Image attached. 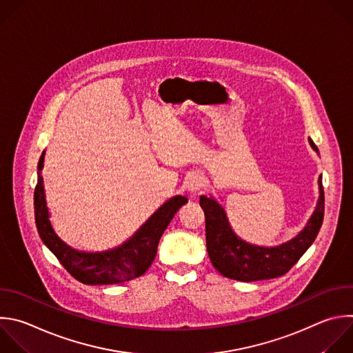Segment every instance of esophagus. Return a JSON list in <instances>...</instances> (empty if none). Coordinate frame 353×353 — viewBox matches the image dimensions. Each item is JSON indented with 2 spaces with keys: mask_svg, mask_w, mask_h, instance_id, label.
I'll use <instances>...</instances> for the list:
<instances>
[{
  "mask_svg": "<svg viewBox=\"0 0 353 353\" xmlns=\"http://www.w3.org/2000/svg\"><path fill=\"white\" fill-rule=\"evenodd\" d=\"M184 187L190 192H196L205 187V179L199 173H191L187 176V179L184 181Z\"/></svg>",
  "mask_w": 353,
  "mask_h": 353,
  "instance_id": "obj_1",
  "label": "esophagus"
}]
</instances>
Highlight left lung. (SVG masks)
<instances>
[{
    "label": "left lung",
    "mask_w": 353,
    "mask_h": 353,
    "mask_svg": "<svg viewBox=\"0 0 353 353\" xmlns=\"http://www.w3.org/2000/svg\"><path fill=\"white\" fill-rule=\"evenodd\" d=\"M312 148L319 152L309 139ZM320 196L309 223L291 241L265 248L251 245L239 239L230 227L223 208L212 198L201 196L199 205L205 213L206 250L213 268L227 279L237 281H259L284 276L307 251L317 237L324 217V190L319 177Z\"/></svg>",
    "instance_id": "obj_1"
}]
</instances>
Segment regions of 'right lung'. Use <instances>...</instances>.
<instances>
[{"instance_id": "obj_1", "label": "right lung", "mask_w": 353, "mask_h": 353, "mask_svg": "<svg viewBox=\"0 0 353 353\" xmlns=\"http://www.w3.org/2000/svg\"><path fill=\"white\" fill-rule=\"evenodd\" d=\"M44 152L39 161V179L34 188V217L41 241L57 256L59 263L77 281L87 285H109L130 281L143 276L152 265L163 231L177 213L188 202L185 196H174L163 203L134 236L112 251L101 254L79 252L68 247L51 227L44 196L41 169Z\"/></svg>"}]
</instances>
